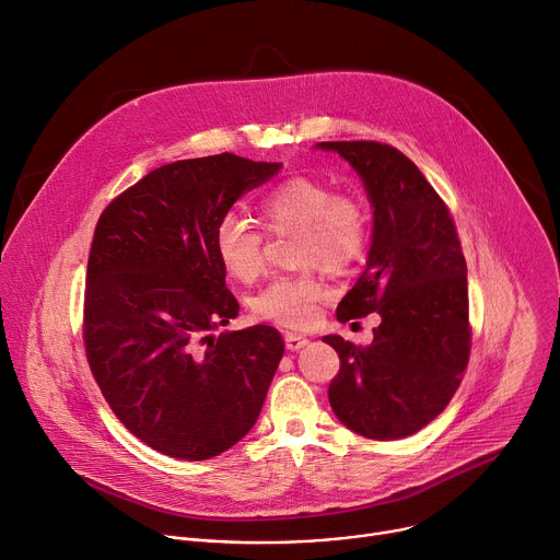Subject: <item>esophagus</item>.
Listing matches in <instances>:
<instances>
[{"instance_id": "esophagus-1", "label": "esophagus", "mask_w": 560, "mask_h": 560, "mask_svg": "<svg viewBox=\"0 0 560 560\" xmlns=\"http://www.w3.org/2000/svg\"><path fill=\"white\" fill-rule=\"evenodd\" d=\"M307 342H310V338L300 336V334H293V331H287V334H284V346H287V350H291V352L303 350V348L307 346Z\"/></svg>"}]
</instances>
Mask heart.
I'll list each match as a JSON object with an SVG mask.
<instances>
[{
  "label": "heart",
  "instance_id": "b5f03b06",
  "mask_svg": "<svg viewBox=\"0 0 560 560\" xmlns=\"http://www.w3.org/2000/svg\"><path fill=\"white\" fill-rule=\"evenodd\" d=\"M257 214L269 235H295L293 262L305 269L273 278L253 295L250 310L262 320L303 329L329 295L316 265L342 273L363 257L370 242L368 208L357 195L331 192L325 182L291 177L260 197ZM214 250L229 276L240 282H255L265 271V233L233 212L214 229Z\"/></svg>",
  "mask_w": 560,
  "mask_h": 560
}]
</instances>
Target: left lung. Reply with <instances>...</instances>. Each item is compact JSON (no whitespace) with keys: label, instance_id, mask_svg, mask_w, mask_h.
I'll list each match as a JSON object with an SVG mask.
<instances>
[{"label":"left lung","instance_id":"8db88e82","mask_svg":"<svg viewBox=\"0 0 560 560\" xmlns=\"http://www.w3.org/2000/svg\"><path fill=\"white\" fill-rule=\"evenodd\" d=\"M361 175L374 206L368 269L340 300L336 318L381 316L370 346L340 336L329 404L368 440H401L453 399L470 354L466 260L453 214L421 170L378 141H327Z\"/></svg>","mask_w":560,"mask_h":560}]
</instances>
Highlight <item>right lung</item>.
<instances>
[{
  "label": "right lung",
  "mask_w": 560,
  "mask_h": 560,
  "mask_svg": "<svg viewBox=\"0 0 560 560\" xmlns=\"http://www.w3.org/2000/svg\"><path fill=\"white\" fill-rule=\"evenodd\" d=\"M278 170L231 152L167 163L114 197L96 224L84 354L118 421L163 455L214 457L260 417L284 340L269 325L214 336L240 312L214 229Z\"/></svg>",
  "instance_id": "1"
}]
</instances>
